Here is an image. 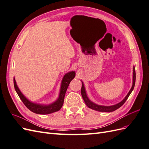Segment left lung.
<instances>
[{
  "label": "left lung",
  "mask_w": 149,
  "mask_h": 149,
  "mask_svg": "<svg viewBox=\"0 0 149 149\" xmlns=\"http://www.w3.org/2000/svg\"><path fill=\"white\" fill-rule=\"evenodd\" d=\"M81 81L82 83V87H81V95L83 97V100L84 101V102L86 103V106L90 108V109H92L93 110H95L99 112H111L112 111H114L116 109H119L120 107H121L123 106L124 102L126 101V100H127V98L129 97V95L130 94V93H132V91H133L134 86H135V83H136V71H135V67H133V77H132V87L130 88V91H129V93H127L126 96L124 98V100L123 101H121L120 102L116 104L112 105V106H102V105H98L97 104L94 103V102L91 101V100H89V97L87 96V93L85 89V87H84V84L83 83V82Z\"/></svg>",
  "instance_id": "obj_1"
}]
</instances>
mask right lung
Returning a JSON list of instances; mask_svg holds the SVG:
<instances>
[{
  "mask_svg": "<svg viewBox=\"0 0 149 149\" xmlns=\"http://www.w3.org/2000/svg\"><path fill=\"white\" fill-rule=\"evenodd\" d=\"M75 74L74 71H71L64 75L61 83L60 93L58 99L55 101L49 104H42L36 103L28 100L20 91V89L17 84L15 78H13V84H14L15 91L20 100L30 111L38 114H48L58 111L61 108L63 104L64 98L67 88L68 87L71 81L75 77Z\"/></svg>",
  "mask_w": 149,
  "mask_h": 149,
  "instance_id": "obj_1",
  "label": "right lung"
}]
</instances>
